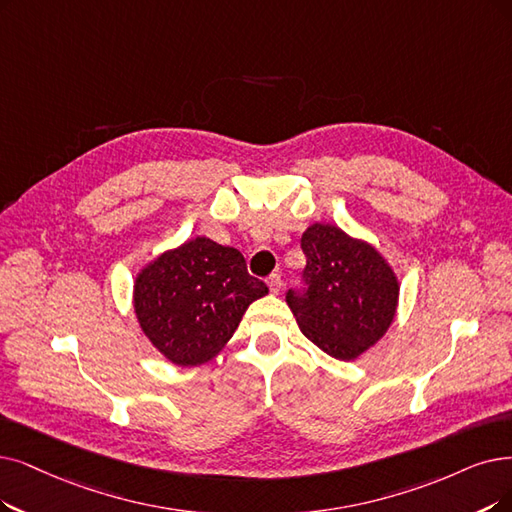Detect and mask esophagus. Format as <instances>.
Instances as JSON below:
<instances>
[{"label": "esophagus", "instance_id": "1", "mask_svg": "<svg viewBox=\"0 0 512 512\" xmlns=\"http://www.w3.org/2000/svg\"><path fill=\"white\" fill-rule=\"evenodd\" d=\"M267 283H269V290H271L273 294H279V290H281V275H279V273L269 275Z\"/></svg>", "mask_w": 512, "mask_h": 512}]
</instances>
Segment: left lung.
I'll use <instances>...</instances> for the list:
<instances>
[{"label": "left lung", "instance_id": "1", "mask_svg": "<svg viewBox=\"0 0 512 512\" xmlns=\"http://www.w3.org/2000/svg\"><path fill=\"white\" fill-rule=\"evenodd\" d=\"M302 288L285 294L302 334L342 361L374 346L393 323L399 283L384 258L332 224H313L300 239Z\"/></svg>", "mask_w": 512, "mask_h": 512}]
</instances>
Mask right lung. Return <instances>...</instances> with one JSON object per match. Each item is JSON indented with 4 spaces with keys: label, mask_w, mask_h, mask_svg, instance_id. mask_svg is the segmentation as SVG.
Masks as SVG:
<instances>
[{
    "label": "right lung",
    "mask_w": 512,
    "mask_h": 512,
    "mask_svg": "<svg viewBox=\"0 0 512 512\" xmlns=\"http://www.w3.org/2000/svg\"><path fill=\"white\" fill-rule=\"evenodd\" d=\"M267 292L239 250L195 237L138 275L134 309L155 349L189 367L212 359L235 334L245 309Z\"/></svg>",
    "instance_id": "1"
}]
</instances>
